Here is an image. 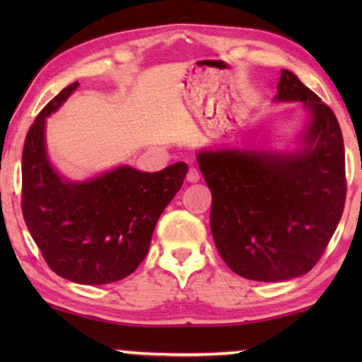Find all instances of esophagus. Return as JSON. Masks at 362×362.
<instances>
[{"label": "esophagus", "mask_w": 362, "mask_h": 362, "mask_svg": "<svg viewBox=\"0 0 362 362\" xmlns=\"http://www.w3.org/2000/svg\"><path fill=\"white\" fill-rule=\"evenodd\" d=\"M186 180L189 181V182H197V181H199V180H201V173H199V170H197V168H189V171H187Z\"/></svg>", "instance_id": "esophagus-1"}]
</instances>
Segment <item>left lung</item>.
Here are the masks:
<instances>
[{"label": "left lung", "mask_w": 362, "mask_h": 362, "mask_svg": "<svg viewBox=\"0 0 362 362\" xmlns=\"http://www.w3.org/2000/svg\"><path fill=\"white\" fill-rule=\"evenodd\" d=\"M279 102H303L310 122L295 151L226 148L197 153L212 194L211 230L230 270L255 281L305 275L343 216L344 143L338 118L284 69Z\"/></svg>", "instance_id": "8db88e82"}]
</instances>
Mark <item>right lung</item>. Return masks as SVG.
Wrapping results in <instances>:
<instances>
[{"label": "right lung", "mask_w": 362, "mask_h": 362, "mask_svg": "<svg viewBox=\"0 0 362 362\" xmlns=\"http://www.w3.org/2000/svg\"><path fill=\"white\" fill-rule=\"evenodd\" d=\"M78 87L62 88L29 128L23 150L21 209L44 260L59 276L105 285L133 274L148 254L161 212L185 181L187 165L156 173L118 166L88 181L62 180L47 158L46 117Z\"/></svg>", "instance_id": "right-lung-1"}]
</instances>
